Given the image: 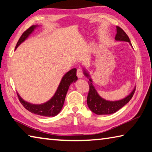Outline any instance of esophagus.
I'll return each instance as SVG.
<instances>
[{
	"instance_id": "obj_1",
	"label": "esophagus",
	"mask_w": 152,
	"mask_h": 152,
	"mask_svg": "<svg viewBox=\"0 0 152 152\" xmlns=\"http://www.w3.org/2000/svg\"><path fill=\"white\" fill-rule=\"evenodd\" d=\"M76 75L79 78H82V77H83V72H82V70L81 69H78V70H77Z\"/></svg>"
}]
</instances>
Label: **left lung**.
<instances>
[{
    "label": "left lung",
    "mask_w": 152,
    "mask_h": 152,
    "mask_svg": "<svg viewBox=\"0 0 152 152\" xmlns=\"http://www.w3.org/2000/svg\"><path fill=\"white\" fill-rule=\"evenodd\" d=\"M116 36H115V41L117 42H125L129 43V44L132 46L131 43L130 39L127 35L123 31L121 28L117 26L116 27ZM83 69V73L84 76L87 77L89 79L88 84L90 86L89 92L87 97V104L88 107L92 113H95L96 115H110L113 114L119 110L120 109L125 106L128 103L132 98L135 91V86L133 88V91L129 94L127 96L123 98V99L118 100V101H108L102 98L98 93L96 88L92 83V80L89 74V72L85 68H82Z\"/></svg>",
    "instance_id": "obj_1"
}]
</instances>
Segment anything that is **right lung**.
Listing matches in <instances>:
<instances>
[{"mask_svg": "<svg viewBox=\"0 0 152 152\" xmlns=\"http://www.w3.org/2000/svg\"><path fill=\"white\" fill-rule=\"evenodd\" d=\"M38 27H39L38 25H32L27 30L25 31L18 41L15 50L23 42H24L29 37V35L34 31L36 28ZM77 80H78V78L76 76V68L72 69L68 72H66L61 78L54 95L49 101L44 102V103H31V102L23 99L18 92L17 95L20 103L23 104V106L25 109L31 113L43 117H54L57 115L62 109L69 86L72 82H76Z\"/></svg>", "mask_w": 152, "mask_h": 152, "instance_id": "add662e5", "label": "right lung"}]
</instances>
